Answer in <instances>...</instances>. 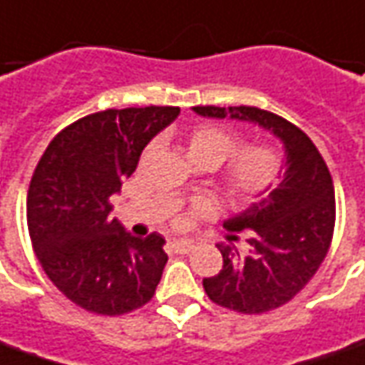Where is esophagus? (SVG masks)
<instances>
[{
	"instance_id": "obj_1",
	"label": "esophagus",
	"mask_w": 365,
	"mask_h": 365,
	"mask_svg": "<svg viewBox=\"0 0 365 365\" xmlns=\"http://www.w3.org/2000/svg\"><path fill=\"white\" fill-rule=\"evenodd\" d=\"M192 248L195 246H192V242H188V240H170V250L177 252V255H188Z\"/></svg>"
}]
</instances>
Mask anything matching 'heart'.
<instances>
[{
    "label": "heart",
    "mask_w": 365,
    "mask_h": 365,
    "mask_svg": "<svg viewBox=\"0 0 365 365\" xmlns=\"http://www.w3.org/2000/svg\"><path fill=\"white\" fill-rule=\"evenodd\" d=\"M187 155L195 167H220V195L232 207H245L266 195L282 173V157L266 143L242 145V137L218 125H198L188 133ZM202 210V208H197Z\"/></svg>",
    "instance_id": "obj_1"
}]
</instances>
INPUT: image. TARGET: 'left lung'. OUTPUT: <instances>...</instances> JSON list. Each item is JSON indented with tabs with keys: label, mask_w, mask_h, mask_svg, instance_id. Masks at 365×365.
<instances>
[{
	"label": "left lung",
	"mask_w": 365,
	"mask_h": 365,
	"mask_svg": "<svg viewBox=\"0 0 365 365\" xmlns=\"http://www.w3.org/2000/svg\"><path fill=\"white\" fill-rule=\"evenodd\" d=\"M215 119H238L272 130L286 149L280 185L245 212L228 218V240L246 230L248 250L218 245L222 270L205 278L208 298L240 314H264L290 302L318 272L336 225L334 182L326 160L310 137L290 120L258 107H192Z\"/></svg>",
	"instance_id": "1"
}]
</instances>
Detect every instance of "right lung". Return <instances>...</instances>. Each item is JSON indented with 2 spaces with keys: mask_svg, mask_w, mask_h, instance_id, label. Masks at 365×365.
<instances>
[{
  "mask_svg": "<svg viewBox=\"0 0 365 365\" xmlns=\"http://www.w3.org/2000/svg\"><path fill=\"white\" fill-rule=\"evenodd\" d=\"M178 107L107 109L57 133L27 190V228L47 278L73 304L123 316L149 302L168 256L165 238H137L109 218V198Z\"/></svg>",
  "mask_w": 365,
  "mask_h": 365,
  "instance_id": "add662e5",
  "label": "right lung"
}]
</instances>
